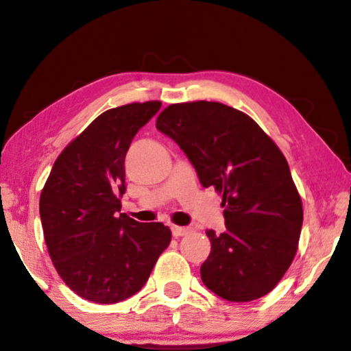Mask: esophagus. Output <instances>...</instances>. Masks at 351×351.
<instances>
[{"mask_svg":"<svg viewBox=\"0 0 351 351\" xmlns=\"http://www.w3.org/2000/svg\"><path fill=\"white\" fill-rule=\"evenodd\" d=\"M189 232H191V228H187V227L171 226V233H173L175 238H178V237H184V234H187Z\"/></svg>","mask_w":351,"mask_h":351,"instance_id":"1","label":"esophagus"}]
</instances>
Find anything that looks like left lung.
<instances>
[{
    "mask_svg": "<svg viewBox=\"0 0 351 351\" xmlns=\"http://www.w3.org/2000/svg\"><path fill=\"white\" fill-rule=\"evenodd\" d=\"M156 128L180 145L203 187L222 193L227 228L206 232L203 284L233 302L268 295L290 268L302 227L300 192L279 146L249 114L221 102L171 104Z\"/></svg>",
    "mask_w": 351,
    "mask_h": 351,
    "instance_id": "obj_1",
    "label": "left lung"
}]
</instances>
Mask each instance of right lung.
I'll return each mask as SVG.
<instances>
[{"label":"right lung","instance_id":"obj_1","mask_svg":"<svg viewBox=\"0 0 351 351\" xmlns=\"http://www.w3.org/2000/svg\"><path fill=\"white\" fill-rule=\"evenodd\" d=\"M160 106L132 102L99 114L61 151L40 192L42 230L56 273L96 304L135 295L171 241L164 223L119 213L125 153Z\"/></svg>","mask_w":351,"mask_h":351}]
</instances>
